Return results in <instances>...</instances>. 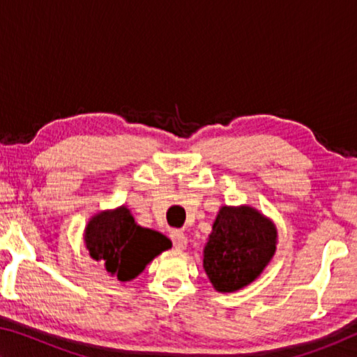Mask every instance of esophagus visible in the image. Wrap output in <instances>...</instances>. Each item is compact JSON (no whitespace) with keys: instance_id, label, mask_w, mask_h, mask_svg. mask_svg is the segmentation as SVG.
<instances>
[{"instance_id":"esophagus-1","label":"esophagus","mask_w":357,"mask_h":357,"mask_svg":"<svg viewBox=\"0 0 357 357\" xmlns=\"http://www.w3.org/2000/svg\"><path fill=\"white\" fill-rule=\"evenodd\" d=\"M170 236H172L174 247H176L178 250H184L187 247V243H189V239H187L184 231H181V229H173Z\"/></svg>"}]
</instances>
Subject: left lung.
Masks as SVG:
<instances>
[{
	"mask_svg": "<svg viewBox=\"0 0 357 357\" xmlns=\"http://www.w3.org/2000/svg\"><path fill=\"white\" fill-rule=\"evenodd\" d=\"M275 223L249 204L222 206L203 249V269L219 293L255 282L277 250Z\"/></svg>",
	"mask_w": 357,
	"mask_h": 357,
	"instance_id": "1",
	"label": "left lung"
}]
</instances>
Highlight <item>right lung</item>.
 Segmentation results:
<instances>
[{
  "label": "right lung",
  "instance_id": "1",
  "mask_svg": "<svg viewBox=\"0 0 357 357\" xmlns=\"http://www.w3.org/2000/svg\"><path fill=\"white\" fill-rule=\"evenodd\" d=\"M83 241L89 257L119 282L134 280L157 255L172 249L165 234L138 225L126 204L94 214L84 227Z\"/></svg>",
  "mask_w": 357,
  "mask_h": 357
}]
</instances>
